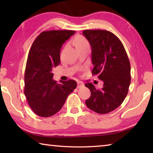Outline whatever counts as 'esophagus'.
<instances>
[{
    "mask_svg": "<svg viewBox=\"0 0 153 153\" xmlns=\"http://www.w3.org/2000/svg\"><path fill=\"white\" fill-rule=\"evenodd\" d=\"M83 86H84V84H83L82 82H77V88H82Z\"/></svg>",
    "mask_w": 153,
    "mask_h": 153,
    "instance_id": "obj_1",
    "label": "esophagus"
}]
</instances>
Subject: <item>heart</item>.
I'll return each instance as SVG.
<instances>
[{"mask_svg": "<svg viewBox=\"0 0 153 153\" xmlns=\"http://www.w3.org/2000/svg\"><path fill=\"white\" fill-rule=\"evenodd\" d=\"M74 43L77 50L90 47V43L86 38L82 36H77L74 40Z\"/></svg>", "mask_w": 153, "mask_h": 153, "instance_id": "1", "label": "heart"}]
</instances>
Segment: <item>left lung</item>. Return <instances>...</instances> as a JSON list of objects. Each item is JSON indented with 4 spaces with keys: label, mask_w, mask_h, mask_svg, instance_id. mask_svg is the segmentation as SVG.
<instances>
[{
    "label": "left lung",
    "mask_w": 153,
    "mask_h": 153,
    "mask_svg": "<svg viewBox=\"0 0 153 153\" xmlns=\"http://www.w3.org/2000/svg\"><path fill=\"white\" fill-rule=\"evenodd\" d=\"M82 33L92 48V75L104 82L101 90L96 88L92 83L85 84L91 92L86 105L97 113H108L120 107L128 94L130 63L123 44L112 32L85 30Z\"/></svg>",
    "instance_id": "1"
}]
</instances>
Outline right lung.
Segmentation results:
<instances>
[{
  "label": "right lung",
  "mask_w": 153,
  "mask_h": 153,
  "mask_svg": "<svg viewBox=\"0 0 153 153\" xmlns=\"http://www.w3.org/2000/svg\"><path fill=\"white\" fill-rule=\"evenodd\" d=\"M75 32L45 31L38 35L31 46L25 71L24 94L30 108L40 117H51L59 112L68 95L76 88L75 80L58 84L53 80L52 73L60 63L62 45Z\"/></svg>",
  "instance_id": "1"
}]
</instances>
